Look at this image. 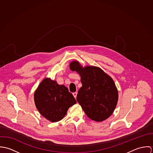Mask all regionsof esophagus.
<instances>
[{
  "label": "esophagus",
  "mask_w": 153,
  "mask_h": 153,
  "mask_svg": "<svg viewBox=\"0 0 153 153\" xmlns=\"http://www.w3.org/2000/svg\"><path fill=\"white\" fill-rule=\"evenodd\" d=\"M77 94H78V92H73V93H72V95H74V98H76Z\"/></svg>",
  "instance_id": "34e87169"
}]
</instances>
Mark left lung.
<instances>
[{
    "label": "left lung",
    "instance_id": "8db88e82",
    "mask_svg": "<svg viewBox=\"0 0 153 153\" xmlns=\"http://www.w3.org/2000/svg\"><path fill=\"white\" fill-rule=\"evenodd\" d=\"M70 69L81 76L82 87L76 101L92 120L102 121L112 114L118 101V91L112 79L95 66L82 68L78 62L70 64Z\"/></svg>",
    "mask_w": 153,
    "mask_h": 153
}]
</instances>
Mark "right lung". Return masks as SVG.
Masks as SVG:
<instances>
[{
	"label": "right lung",
	"mask_w": 153,
	"mask_h": 153,
	"mask_svg": "<svg viewBox=\"0 0 153 153\" xmlns=\"http://www.w3.org/2000/svg\"><path fill=\"white\" fill-rule=\"evenodd\" d=\"M34 101L40 114L51 122L62 120L69 108L76 103L65 86L49 78L39 84L35 92Z\"/></svg>",
	"instance_id": "1"
}]
</instances>
